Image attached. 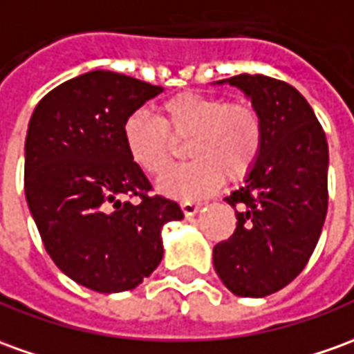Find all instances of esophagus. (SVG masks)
<instances>
[{"label": "esophagus", "instance_id": "1", "mask_svg": "<svg viewBox=\"0 0 354 354\" xmlns=\"http://www.w3.org/2000/svg\"><path fill=\"white\" fill-rule=\"evenodd\" d=\"M201 202H192V201H183L181 202V208H183V214L185 216H194L198 209H201Z\"/></svg>", "mask_w": 354, "mask_h": 354}]
</instances>
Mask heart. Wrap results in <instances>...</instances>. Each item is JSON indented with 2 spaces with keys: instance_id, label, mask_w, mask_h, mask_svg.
Returning a JSON list of instances; mask_svg holds the SVG:
<instances>
[{
  "instance_id": "1",
  "label": "heart",
  "mask_w": 354,
  "mask_h": 354,
  "mask_svg": "<svg viewBox=\"0 0 354 354\" xmlns=\"http://www.w3.org/2000/svg\"><path fill=\"white\" fill-rule=\"evenodd\" d=\"M123 140L131 160L162 175L189 145L194 162L163 175L158 189L181 201L216 191L223 177L239 183L254 169L264 148V119L250 102L183 92L162 104V119L138 109L127 117Z\"/></svg>"
}]
</instances>
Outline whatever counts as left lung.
I'll return each mask as SVG.
<instances>
[{"label":"left lung","instance_id":"left-lung-1","mask_svg":"<svg viewBox=\"0 0 354 354\" xmlns=\"http://www.w3.org/2000/svg\"><path fill=\"white\" fill-rule=\"evenodd\" d=\"M247 94L264 119V148L245 187L229 194L235 233L214 247V268L239 297H268L308 264L328 214V140L310 104L264 75L219 80Z\"/></svg>","mask_w":354,"mask_h":354}]
</instances>
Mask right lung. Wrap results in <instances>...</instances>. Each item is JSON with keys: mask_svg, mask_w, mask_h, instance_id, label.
Wrapping results in <instances>:
<instances>
[{"mask_svg": "<svg viewBox=\"0 0 354 354\" xmlns=\"http://www.w3.org/2000/svg\"><path fill=\"white\" fill-rule=\"evenodd\" d=\"M162 90L90 71L48 92L28 123L24 194L44 247L63 274L98 293L142 283L162 262V227L183 219L177 202L148 194L123 140L127 117Z\"/></svg>", "mask_w": 354, "mask_h": 354, "instance_id": "1", "label": "right lung"}]
</instances>
